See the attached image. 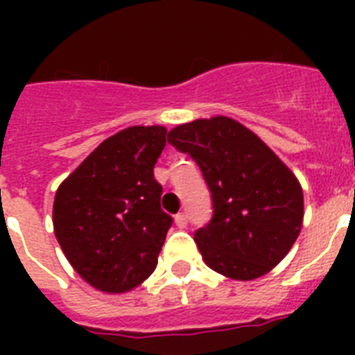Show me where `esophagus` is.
I'll list each match as a JSON object with an SVG mask.
<instances>
[{
    "label": "esophagus",
    "instance_id": "34e87169",
    "mask_svg": "<svg viewBox=\"0 0 355 355\" xmlns=\"http://www.w3.org/2000/svg\"><path fill=\"white\" fill-rule=\"evenodd\" d=\"M175 223H177L178 228H186V225H188V214H177V217H175Z\"/></svg>",
    "mask_w": 355,
    "mask_h": 355
}]
</instances>
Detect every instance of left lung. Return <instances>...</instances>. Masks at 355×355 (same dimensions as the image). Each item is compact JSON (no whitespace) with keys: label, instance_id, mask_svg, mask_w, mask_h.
<instances>
[{"label":"left lung","instance_id":"1","mask_svg":"<svg viewBox=\"0 0 355 355\" xmlns=\"http://www.w3.org/2000/svg\"><path fill=\"white\" fill-rule=\"evenodd\" d=\"M167 141L197 162L214 216L195 232L206 265L232 280H254L286 258L304 217L297 177L261 139L225 116L178 125Z\"/></svg>","mask_w":355,"mask_h":355}]
</instances>
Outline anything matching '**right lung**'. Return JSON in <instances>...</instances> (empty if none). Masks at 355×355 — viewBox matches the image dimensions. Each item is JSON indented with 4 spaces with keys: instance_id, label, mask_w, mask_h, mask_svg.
Listing matches in <instances>:
<instances>
[{
    "instance_id": "obj_1",
    "label": "right lung",
    "mask_w": 355,
    "mask_h": 355,
    "mask_svg": "<svg viewBox=\"0 0 355 355\" xmlns=\"http://www.w3.org/2000/svg\"><path fill=\"white\" fill-rule=\"evenodd\" d=\"M166 127H128L107 138L57 189L53 227L83 280L125 293L147 280L171 228L155 164Z\"/></svg>"
}]
</instances>
